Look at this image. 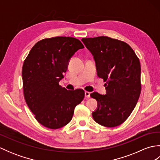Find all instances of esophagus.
<instances>
[{
	"instance_id": "1",
	"label": "esophagus",
	"mask_w": 160,
	"mask_h": 160,
	"mask_svg": "<svg viewBox=\"0 0 160 160\" xmlns=\"http://www.w3.org/2000/svg\"><path fill=\"white\" fill-rule=\"evenodd\" d=\"M85 98H90V94H91V93L90 92H89V91H85Z\"/></svg>"
}]
</instances>
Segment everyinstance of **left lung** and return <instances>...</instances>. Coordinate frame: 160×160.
<instances>
[{
  "instance_id": "obj_1",
  "label": "left lung",
  "mask_w": 160,
  "mask_h": 160,
  "mask_svg": "<svg viewBox=\"0 0 160 160\" xmlns=\"http://www.w3.org/2000/svg\"><path fill=\"white\" fill-rule=\"evenodd\" d=\"M93 56L97 73L105 83L106 95L90 94L98 102L92 116L97 123L115 127L127 120L141 93V67L127 43L107 36L82 38Z\"/></svg>"
}]
</instances>
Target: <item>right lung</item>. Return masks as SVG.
Listing matches in <instances>:
<instances>
[{
	"label": "right lung",
	"instance_id": "add662e5",
	"mask_svg": "<svg viewBox=\"0 0 160 160\" xmlns=\"http://www.w3.org/2000/svg\"><path fill=\"white\" fill-rule=\"evenodd\" d=\"M84 48L79 40L58 36L36 42L24 61V97L36 120L51 129L60 128L72 119L84 91H68L59 85L75 52Z\"/></svg>",
	"mask_w": 160,
	"mask_h": 160
}]
</instances>
